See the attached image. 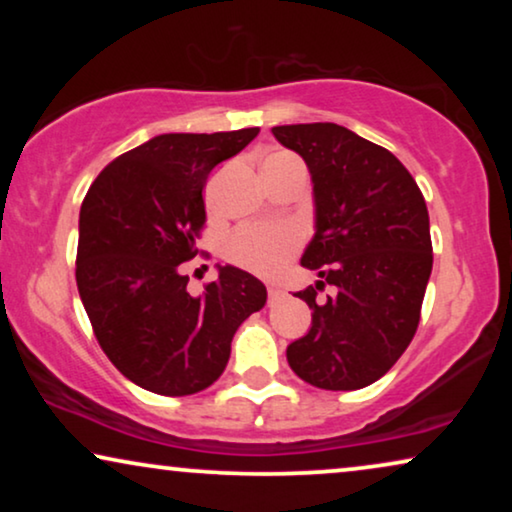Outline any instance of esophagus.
Here are the masks:
<instances>
[{"instance_id":"34e87169","label":"esophagus","mask_w":512,"mask_h":512,"mask_svg":"<svg viewBox=\"0 0 512 512\" xmlns=\"http://www.w3.org/2000/svg\"><path fill=\"white\" fill-rule=\"evenodd\" d=\"M279 298H284V291L277 289V286H268V300H270V303H275V300H279Z\"/></svg>"}]
</instances>
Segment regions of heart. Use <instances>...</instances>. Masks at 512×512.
<instances>
[{
    "label": "heart",
    "mask_w": 512,
    "mask_h": 512,
    "mask_svg": "<svg viewBox=\"0 0 512 512\" xmlns=\"http://www.w3.org/2000/svg\"><path fill=\"white\" fill-rule=\"evenodd\" d=\"M300 247V233L293 226H242L226 240L223 254L233 265L270 277L286 265Z\"/></svg>",
    "instance_id": "heart-1"
}]
</instances>
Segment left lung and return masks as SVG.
<instances>
[{
    "mask_svg": "<svg viewBox=\"0 0 512 512\" xmlns=\"http://www.w3.org/2000/svg\"><path fill=\"white\" fill-rule=\"evenodd\" d=\"M272 135L310 170L314 237L300 265L321 277L296 293L312 326L286 359L312 387L363 389L415 338L433 268L424 195L394 153L342 125H277ZM326 283L336 293L319 304Z\"/></svg>",
    "mask_w": 512,
    "mask_h": 512,
    "instance_id": "1",
    "label": "left lung"
}]
</instances>
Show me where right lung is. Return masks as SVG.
<instances>
[{
	"label": "right lung",
	"mask_w": 512,
	"mask_h": 512,
	"mask_svg": "<svg viewBox=\"0 0 512 512\" xmlns=\"http://www.w3.org/2000/svg\"><path fill=\"white\" fill-rule=\"evenodd\" d=\"M256 135H158L111 160L83 198L81 303L109 361L153 394H198L219 380L235 331L268 298L261 279L235 265H219L202 296H191L181 275L198 254L209 172Z\"/></svg>",
	"instance_id": "obj_1"
}]
</instances>
